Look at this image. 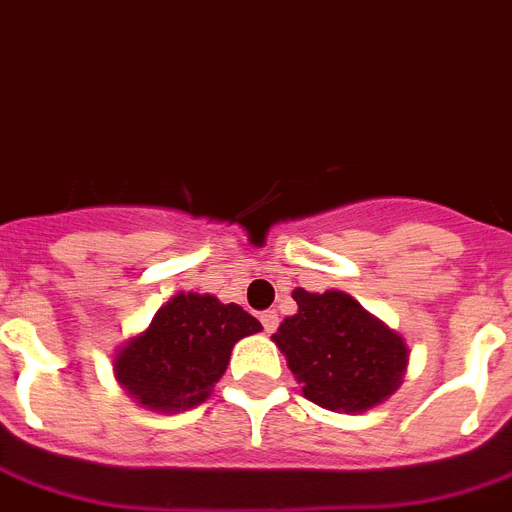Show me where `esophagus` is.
I'll return each instance as SVG.
<instances>
[{
    "label": "esophagus",
    "mask_w": 512,
    "mask_h": 512,
    "mask_svg": "<svg viewBox=\"0 0 512 512\" xmlns=\"http://www.w3.org/2000/svg\"><path fill=\"white\" fill-rule=\"evenodd\" d=\"M260 321H263L265 334H273V331L278 328V313L276 310H265V313L260 315Z\"/></svg>",
    "instance_id": "34e87169"
}]
</instances>
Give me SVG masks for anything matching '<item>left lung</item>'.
<instances>
[{"label":"left lung","instance_id":"obj_1","mask_svg":"<svg viewBox=\"0 0 512 512\" xmlns=\"http://www.w3.org/2000/svg\"><path fill=\"white\" fill-rule=\"evenodd\" d=\"M297 313L270 339L284 352L302 394L334 413H365L402 386L410 350L347 292L294 289Z\"/></svg>","mask_w":512,"mask_h":512}]
</instances>
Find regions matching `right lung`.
Instances as JSON below:
<instances>
[{"label": "right lung", "mask_w": 512, "mask_h": 512, "mask_svg": "<svg viewBox=\"0 0 512 512\" xmlns=\"http://www.w3.org/2000/svg\"><path fill=\"white\" fill-rule=\"evenodd\" d=\"M263 331L239 305L213 294L178 292L144 331L128 336L112 357L123 392L152 413H181L213 394L234 344Z\"/></svg>", "instance_id": "add662e5"}]
</instances>
